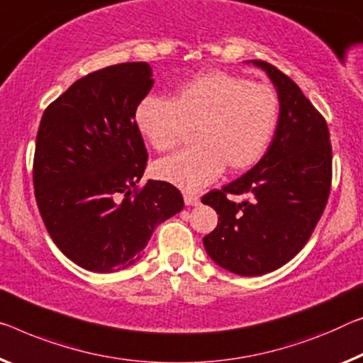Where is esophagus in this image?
<instances>
[{"label": "esophagus", "mask_w": 363, "mask_h": 363, "mask_svg": "<svg viewBox=\"0 0 363 363\" xmlns=\"http://www.w3.org/2000/svg\"><path fill=\"white\" fill-rule=\"evenodd\" d=\"M183 199H185L186 206H198L199 204V196H196V194H193V193H186L185 196H183Z\"/></svg>", "instance_id": "esophagus-1"}]
</instances>
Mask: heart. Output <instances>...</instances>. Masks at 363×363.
<instances>
[{
	"mask_svg": "<svg viewBox=\"0 0 363 363\" xmlns=\"http://www.w3.org/2000/svg\"><path fill=\"white\" fill-rule=\"evenodd\" d=\"M279 121V97L266 84L225 71L186 81L172 100L143 99L135 125L159 152L175 149L194 128L196 146L159 160L154 175L183 191H198L222 174L252 169L264 157Z\"/></svg>",
	"mask_w": 363,
	"mask_h": 363,
	"instance_id": "b5f03b06",
	"label": "heart"
}]
</instances>
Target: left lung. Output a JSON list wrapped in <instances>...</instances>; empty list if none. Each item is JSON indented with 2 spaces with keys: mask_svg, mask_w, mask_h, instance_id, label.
<instances>
[{
  "mask_svg": "<svg viewBox=\"0 0 363 363\" xmlns=\"http://www.w3.org/2000/svg\"><path fill=\"white\" fill-rule=\"evenodd\" d=\"M276 87L279 121L271 146L252 170L201 199L219 220L203 238L217 266L238 276H263L291 261L313 232L331 188L333 152L323 116L291 77L266 61ZM228 194H245L233 203Z\"/></svg>",
  "mask_w": 363,
  "mask_h": 363,
  "instance_id": "8db88e82",
  "label": "left lung"
}]
</instances>
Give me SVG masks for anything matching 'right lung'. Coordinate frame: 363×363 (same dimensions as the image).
<instances>
[{"label":"right lung","instance_id":"obj_1","mask_svg":"<svg viewBox=\"0 0 363 363\" xmlns=\"http://www.w3.org/2000/svg\"><path fill=\"white\" fill-rule=\"evenodd\" d=\"M154 86L144 61L76 81L43 111L33 188L45 227L65 256L92 272H118L143 258L154 228L183 209L165 182L138 189L147 150L135 125Z\"/></svg>","mask_w":363,"mask_h":363}]
</instances>
